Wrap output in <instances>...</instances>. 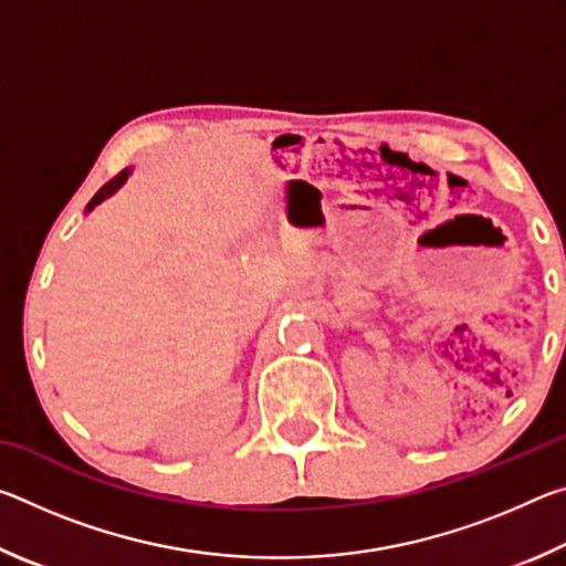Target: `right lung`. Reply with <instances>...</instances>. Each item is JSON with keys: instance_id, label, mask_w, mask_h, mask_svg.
Here are the masks:
<instances>
[{"instance_id": "add662e5", "label": "right lung", "mask_w": 566, "mask_h": 566, "mask_svg": "<svg viewBox=\"0 0 566 566\" xmlns=\"http://www.w3.org/2000/svg\"><path fill=\"white\" fill-rule=\"evenodd\" d=\"M127 175H129V169H122L119 171V175L117 177H114V179H109L107 181V185H104L99 191H97V195H94L92 197V202L87 205V209H94V207H97L99 202H102V199H107L109 195H112V191H117L122 185H124V179H127Z\"/></svg>"}]
</instances>
